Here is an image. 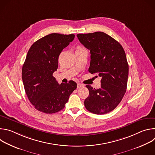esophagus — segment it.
Segmentation results:
<instances>
[{
	"label": "esophagus",
	"mask_w": 155,
	"mask_h": 155,
	"mask_svg": "<svg viewBox=\"0 0 155 155\" xmlns=\"http://www.w3.org/2000/svg\"><path fill=\"white\" fill-rule=\"evenodd\" d=\"M84 86V85L83 84H81V83H77V87H83Z\"/></svg>",
	"instance_id": "obj_1"
}]
</instances>
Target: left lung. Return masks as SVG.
I'll list each match as a JSON object with an SVG mask.
<instances>
[{
	"label": "left lung",
	"instance_id": "left-lung-1",
	"mask_svg": "<svg viewBox=\"0 0 155 155\" xmlns=\"http://www.w3.org/2000/svg\"><path fill=\"white\" fill-rule=\"evenodd\" d=\"M80 43L90 50L91 61L88 69L101 77V87H86L89 96L84 104L88 111L103 115L114 110L126 91L129 65L124 50L120 43L102 32L77 35Z\"/></svg>",
	"mask_w": 155,
	"mask_h": 155
}]
</instances>
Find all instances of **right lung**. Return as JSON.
<instances>
[{
	"instance_id": "1",
	"label": "right lung",
	"mask_w": 155,
	"mask_h": 155,
	"mask_svg": "<svg viewBox=\"0 0 155 155\" xmlns=\"http://www.w3.org/2000/svg\"><path fill=\"white\" fill-rule=\"evenodd\" d=\"M74 38V34H50L34 42L28 52L22 79L29 101L40 112L51 114L62 110L77 88L75 81L59 84L53 76L60 53Z\"/></svg>"
}]
</instances>
